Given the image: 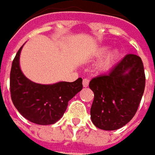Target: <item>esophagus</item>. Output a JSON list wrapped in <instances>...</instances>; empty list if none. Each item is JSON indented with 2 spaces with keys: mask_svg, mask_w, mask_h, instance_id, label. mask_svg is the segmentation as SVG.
Masks as SVG:
<instances>
[{
  "mask_svg": "<svg viewBox=\"0 0 155 155\" xmlns=\"http://www.w3.org/2000/svg\"><path fill=\"white\" fill-rule=\"evenodd\" d=\"M89 85V79L87 78H84L83 79V87H87Z\"/></svg>",
  "mask_w": 155,
  "mask_h": 155,
  "instance_id": "1",
  "label": "esophagus"
}]
</instances>
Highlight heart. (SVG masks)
I'll list each match as a JSON object with an SVG mask.
<instances>
[{"label": "heart", "mask_w": 155, "mask_h": 155, "mask_svg": "<svg viewBox=\"0 0 155 155\" xmlns=\"http://www.w3.org/2000/svg\"><path fill=\"white\" fill-rule=\"evenodd\" d=\"M108 51V47L104 46L102 48L99 49V51H97V57H102L103 55H104ZM120 57V51L118 50H112L110 51L106 56L105 58L103 60V61L100 63V68L102 70H109L110 68H111L113 67V65L116 63V61H118Z\"/></svg>", "instance_id": "1"}]
</instances>
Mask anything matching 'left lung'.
<instances>
[{"label": "left lung", "mask_w": 155, "mask_h": 155, "mask_svg": "<svg viewBox=\"0 0 155 155\" xmlns=\"http://www.w3.org/2000/svg\"><path fill=\"white\" fill-rule=\"evenodd\" d=\"M145 86L144 64L139 56L126 55L107 75L94 78L89 87L94 97L90 110L94 126L116 130L135 116Z\"/></svg>", "instance_id": "obj_1"}]
</instances>
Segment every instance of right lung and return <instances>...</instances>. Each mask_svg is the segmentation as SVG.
I'll list each match as a JSON object with an SVG mask.
<instances>
[{
  "mask_svg": "<svg viewBox=\"0 0 155 155\" xmlns=\"http://www.w3.org/2000/svg\"><path fill=\"white\" fill-rule=\"evenodd\" d=\"M22 47L17 52L10 69L12 103L29 121L38 125L53 124L64 114L68 101L83 88L82 78H79L74 82H59L52 85H41L30 81L19 67Z\"/></svg>",
  "mask_w": 155,
  "mask_h": 155,
  "instance_id": "obj_1",
  "label": "right lung"
}]
</instances>
